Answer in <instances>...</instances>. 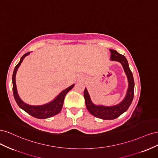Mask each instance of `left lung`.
<instances>
[{
	"instance_id": "8db88e82",
	"label": "left lung",
	"mask_w": 158,
	"mask_h": 158,
	"mask_svg": "<svg viewBox=\"0 0 158 158\" xmlns=\"http://www.w3.org/2000/svg\"><path fill=\"white\" fill-rule=\"evenodd\" d=\"M109 51L111 52L110 59L121 63L127 76L128 88L125 98L121 103H119L116 106L109 107L96 106L91 101L89 95L86 88H85L84 92L85 106H86L88 111L92 115L99 118L104 119V120H113V119L118 117L123 113H125L131 106L134 98V92H135V82H134L133 75L130 68H129L128 61L125 56L119 54L115 50L110 49Z\"/></svg>"
}]
</instances>
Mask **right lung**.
<instances>
[{
	"label": "right lung",
	"instance_id": "add662e5",
	"mask_svg": "<svg viewBox=\"0 0 158 158\" xmlns=\"http://www.w3.org/2000/svg\"><path fill=\"white\" fill-rule=\"evenodd\" d=\"M29 54L30 52H27V53L24 54L22 56L20 62H19L18 64L15 66V69L14 70V73L12 75V89L14 99H15V101L16 102L18 106L32 117L40 119H44L51 117L60 113L63 106L65 95L72 88H73V87L74 86V84H73L70 85V87L63 90V92H61L58 95H57V97L53 100V101L51 102L50 103H48L45 105H42V106H30V105L26 104L20 98L18 94L15 78L16 72L18 67L20 66L23 59Z\"/></svg>",
	"mask_w": 158,
	"mask_h": 158
}]
</instances>
